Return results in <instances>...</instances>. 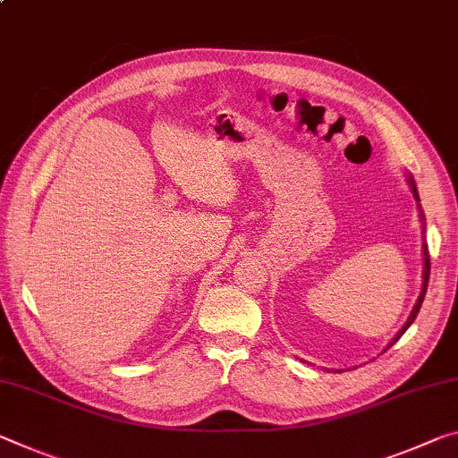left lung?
Listing matches in <instances>:
<instances>
[{"instance_id": "1", "label": "left lung", "mask_w": 458, "mask_h": 458, "mask_svg": "<svg viewBox=\"0 0 458 458\" xmlns=\"http://www.w3.org/2000/svg\"><path fill=\"white\" fill-rule=\"evenodd\" d=\"M408 185H410V190H411V193H413V199L418 201V209H420V220H422V230H426V217H424V212H422V206H420V195H418V190H416V181H413V177L411 175H408ZM422 250H424V273H422V292H420V295H418V301H416V306H413V310H411V314H410V318H408V322H405L402 328H399V332L395 334L394 338H391V343L383 348V352L387 351V348H391L394 346L399 338L403 336V332L410 328L411 326V322L416 320V316H418V311H420V308H422V301H424V295H426V289H428V279H430V255H428V244L424 242L422 244Z\"/></svg>"}]
</instances>
